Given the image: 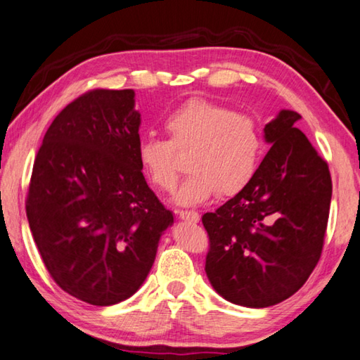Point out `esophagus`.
I'll return each instance as SVG.
<instances>
[{"instance_id":"1","label":"esophagus","mask_w":360,"mask_h":360,"mask_svg":"<svg viewBox=\"0 0 360 360\" xmlns=\"http://www.w3.org/2000/svg\"><path fill=\"white\" fill-rule=\"evenodd\" d=\"M179 218L190 223H198L200 221V214L195 212V210H181Z\"/></svg>"}]
</instances>
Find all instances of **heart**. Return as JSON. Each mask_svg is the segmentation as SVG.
<instances>
[{"instance_id": "b5f03b06", "label": "heart", "mask_w": 360, "mask_h": 360, "mask_svg": "<svg viewBox=\"0 0 360 360\" xmlns=\"http://www.w3.org/2000/svg\"><path fill=\"white\" fill-rule=\"evenodd\" d=\"M164 129L168 140H139L137 160L154 186L172 192L181 174L176 151L190 150V174L174 196L182 206H195L217 193L232 196L255 178L262 139L252 117L192 98L165 118Z\"/></svg>"}]
</instances>
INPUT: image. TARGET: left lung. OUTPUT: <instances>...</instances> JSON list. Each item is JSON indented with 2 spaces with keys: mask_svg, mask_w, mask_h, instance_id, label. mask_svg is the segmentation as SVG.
<instances>
[{
  "mask_svg": "<svg viewBox=\"0 0 360 360\" xmlns=\"http://www.w3.org/2000/svg\"><path fill=\"white\" fill-rule=\"evenodd\" d=\"M281 110L265 124L271 145L255 178L215 212L202 215L209 236L206 270L224 300L269 307L290 298L319 264L328 228L333 181L321 159Z\"/></svg>",
  "mask_w": 360,
  "mask_h": 360,
  "instance_id": "left-lung-1",
  "label": "left lung"
}]
</instances>
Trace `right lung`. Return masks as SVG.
<instances>
[{
	"label": "right lung",
	"mask_w": 360,
	"mask_h": 360,
	"mask_svg": "<svg viewBox=\"0 0 360 360\" xmlns=\"http://www.w3.org/2000/svg\"><path fill=\"white\" fill-rule=\"evenodd\" d=\"M134 90L95 89L53 120L34 160L26 215L54 283L94 306L128 300L173 224L137 160Z\"/></svg>",
	"instance_id": "obj_1"
}]
</instances>
